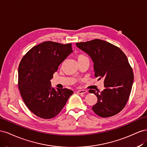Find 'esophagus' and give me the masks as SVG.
<instances>
[{
  "label": "esophagus",
  "instance_id": "34e87169",
  "mask_svg": "<svg viewBox=\"0 0 147 147\" xmlns=\"http://www.w3.org/2000/svg\"><path fill=\"white\" fill-rule=\"evenodd\" d=\"M87 90H78V93L79 94H86L87 93Z\"/></svg>",
  "mask_w": 147,
  "mask_h": 147
}]
</instances>
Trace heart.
Segmentation results:
<instances>
[{
	"label": "heart",
	"mask_w": 147,
	"mask_h": 147,
	"mask_svg": "<svg viewBox=\"0 0 147 147\" xmlns=\"http://www.w3.org/2000/svg\"><path fill=\"white\" fill-rule=\"evenodd\" d=\"M76 58L78 62H80L85 60H89L88 58L85 55H84V54H78V55H76Z\"/></svg>",
	"instance_id": "heart-1"
}]
</instances>
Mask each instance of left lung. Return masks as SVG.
Listing matches in <instances>:
<instances>
[{
    "instance_id": "8db88e82",
    "label": "left lung",
    "mask_w": 147,
    "mask_h": 147,
    "mask_svg": "<svg viewBox=\"0 0 147 147\" xmlns=\"http://www.w3.org/2000/svg\"><path fill=\"white\" fill-rule=\"evenodd\" d=\"M76 44L92 58L95 76L104 81L103 91H89L98 98L92 110L102 118L118 114L128 101L134 82L133 71L126 55L118 47L101 39Z\"/></svg>"
}]
</instances>
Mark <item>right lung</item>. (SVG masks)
Instances as JSON below:
<instances>
[{"label":"right lung","mask_w":147,"mask_h":147,"mask_svg":"<svg viewBox=\"0 0 147 147\" xmlns=\"http://www.w3.org/2000/svg\"><path fill=\"white\" fill-rule=\"evenodd\" d=\"M73 52L71 44L46 41L33 47L18 66V88L28 108L43 119L60 113L73 90L52 87L50 79L58 66Z\"/></svg>","instance_id":"1"}]
</instances>
